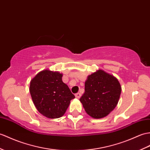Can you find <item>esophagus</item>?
<instances>
[{
	"label": "esophagus",
	"mask_w": 150,
	"mask_h": 150,
	"mask_svg": "<svg viewBox=\"0 0 150 150\" xmlns=\"http://www.w3.org/2000/svg\"><path fill=\"white\" fill-rule=\"evenodd\" d=\"M75 97L76 98H81V94L80 93H76L75 95Z\"/></svg>",
	"instance_id": "34e87169"
}]
</instances>
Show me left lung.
<instances>
[{"label":"left lung","instance_id":"8db88e82","mask_svg":"<svg viewBox=\"0 0 150 150\" xmlns=\"http://www.w3.org/2000/svg\"><path fill=\"white\" fill-rule=\"evenodd\" d=\"M121 92L117 79L102 69L88 76L80 98L86 112L95 119L107 116L116 107Z\"/></svg>","mask_w":150,"mask_h":150}]
</instances>
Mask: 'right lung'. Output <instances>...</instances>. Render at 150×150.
Wrapping results in <instances>:
<instances>
[{
	"instance_id": "add662e5",
	"label": "right lung",
	"mask_w": 150,
	"mask_h": 150,
	"mask_svg": "<svg viewBox=\"0 0 150 150\" xmlns=\"http://www.w3.org/2000/svg\"><path fill=\"white\" fill-rule=\"evenodd\" d=\"M62 74L45 69L31 80L30 93L37 110L51 119L63 116L75 98L68 86L62 81Z\"/></svg>"
}]
</instances>
